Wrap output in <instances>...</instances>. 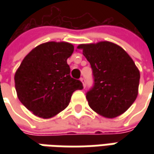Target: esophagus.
<instances>
[{
	"instance_id": "1",
	"label": "esophagus",
	"mask_w": 154,
	"mask_h": 154,
	"mask_svg": "<svg viewBox=\"0 0 154 154\" xmlns=\"http://www.w3.org/2000/svg\"><path fill=\"white\" fill-rule=\"evenodd\" d=\"M80 81H81V83H82L83 86L85 87V86H86V84H85V80H84L83 78H81V79H80Z\"/></svg>"
}]
</instances>
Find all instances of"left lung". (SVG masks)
I'll use <instances>...</instances> for the list:
<instances>
[{
	"label": "left lung",
	"mask_w": 154,
	"mask_h": 154,
	"mask_svg": "<svg viewBox=\"0 0 154 154\" xmlns=\"http://www.w3.org/2000/svg\"><path fill=\"white\" fill-rule=\"evenodd\" d=\"M77 49L92 68L94 86L86 93L89 106L106 118L123 114L138 96L140 75L133 59L109 41L83 44Z\"/></svg>",
	"instance_id": "8db88e82"
}]
</instances>
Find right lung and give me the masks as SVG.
I'll use <instances>...</instances> for the list:
<instances>
[{"mask_svg": "<svg viewBox=\"0 0 154 154\" xmlns=\"http://www.w3.org/2000/svg\"><path fill=\"white\" fill-rule=\"evenodd\" d=\"M67 42L38 45L23 59L14 75L15 89L21 103L35 116L51 118L67 108L73 92L83 88L70 76L67 60L74 52Z\"/></svg>", "mask_w": 154, "mask_h": 154, "instance_id": "obj_1", "label": "right lung"}]
</instances>
